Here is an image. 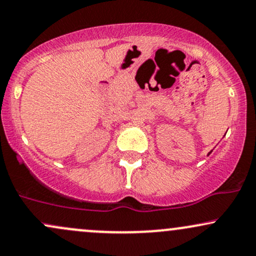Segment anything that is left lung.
I'll return each instance as SVG.
<instances>
[{
  "mask_svg": "<svg viewBox=\"0 0 256 256\" xmlns=\"http://www.w3.org/2000/svg\"><path fill=\"white\" fill-rule=\"evenodd\" d=\"M210 154H208V155H210Z\"/></svg>",
  "mask_w": 256,
  "mask_h": 256,
  "instance_id": "8db88e82",
  "label": "left lung"
}]
</instances>
